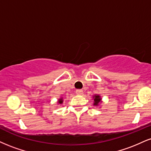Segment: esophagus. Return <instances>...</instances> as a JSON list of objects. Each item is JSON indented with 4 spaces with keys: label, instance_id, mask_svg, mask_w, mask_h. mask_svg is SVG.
Returning a JSON list of instances; mask_svg holds the SVG:
<instances>
[{
    "label": "esophagus",
    "instance_id": "esophagus-1",
    "mask_svg": "<svg viewBox=\"0 0 151 151\" xmlns=\"http://www.w3.org/2000/svg\"><path fill=\"white\" fill-rule=\"evenodd\" d=\"M76 93L77 95H81V94H83V91L81 89H77L76 90Z\"/></svg>",
    "mask_w": 151,
    "mask_h": 151
}]
</instances>
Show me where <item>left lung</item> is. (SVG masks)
Masks as SVG:
<instances>
[{
  "label": "left lung",
  "mask_w": 151,
  "mask_h": 151,
  "mask_svg": "<svg viewBox=\"0 0 151 151\" xmlns=\"http://www.w3.org/2000/svg\"><path fill=\"white\" fill-rule=\"evenodd\" d=\"M93 101H94L93 105L98 106V105H99L100 103H101V96H100L99 95H97V94H96V95L93 96Z\"/></svg>",
  "instance_id": "8db88e82"
}]
</instances>
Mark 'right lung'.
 Returning a JSON list of instances; mask_svg holds the SVG:
<instances>
[{
    "label": "right lung",
    "mask_w": 151,
    "mask_h": 151,
    "mask_svg": "<svg viewBox=\"0 0 151 151\" xmlns=\"http://www.w3.org/2000/svg\"><path fill=\"white\" fill-rule=\"evenodd\" d=\"M58 103H59V104H62V103H63V99H62V98H60V99L58 100Z\"/></svg>",
    "instance_id": "obj_1"
}]
</instances>
